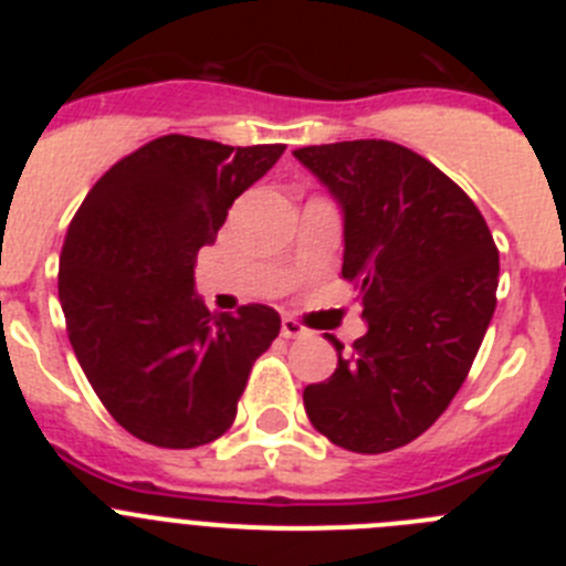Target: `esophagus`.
Listing matches in <instances>:
<instances>
[{"mask_svg": "<svg viewBox=\"0 0 566 566\" xmlns=\"http://www.w3.org/2000/svg\"><path fill=\"white\" fill-rule=\"evenodd\" d=\"M280 332H283V337H289V339L308 337V328L303 326L300 319H294V317H283V319H280Z\"/></svg>", "mask_w": 566, "mask_h": 566, "instance_id": "esophagus-1", "label": "esophagus"}]
</instances>
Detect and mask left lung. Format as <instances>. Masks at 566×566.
Instances as JSON below:
<instances>
[{
  "instance_id": "left-lung-1",
  "label": "left lung",
  "mask_w": 566,
  "mask_h": 566,
  "mask_svg": "<svg viewBox=\"0 0 566 566\" xmlns=\"http://www.w3.org/2000/svg\"><path fill=\"white\" fill-rule=\"evenodd\" d=\"M345 212L343 277L368 332L303 405L328 442L385 453L422 437L451 405L496 308L499 249L476 203L394 142L294 149Z\"/></svg>"
}]
</instances>
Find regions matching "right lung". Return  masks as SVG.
Returning <instances> with one entry per match:
<instances>
[{
  "instance_id": "add662e5",
  "label": "right lung",
  "mask_w": 566,
  "mask_h": 566,
  "mask_svg": "<svg viewBox=\"0 0 566 566\" xmlns=\"http://www.w3.org/2000/svg\"><path fill=\"white\" fill-rule=\"evenodd\" d=\"M286 144L161 135L90 189L59 258V300L84 377L142 442L187 451L232 428L254 359L280 334L260 303L209 314L195 260Z\"/></svg>"
}]
</instances>
